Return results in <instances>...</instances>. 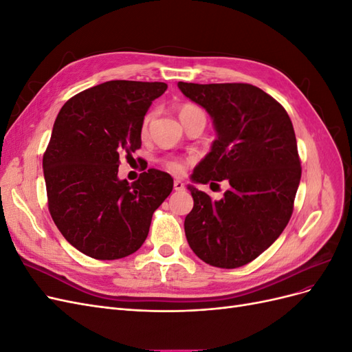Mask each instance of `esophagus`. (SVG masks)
Wrapping results in <instances>:
<instances>
[{"label": "esophagus", "mask_w": 352, "mask_h": 352, "mask_svg": "<svg viewBox=\"0 0 352 352\" xmlns=\"http://www.w3.org/2000/svg\"><path fill=\"white\" fill-rule=\"evenodd\" d=\"M173 188H175V190H177V192H182V190H185V185L182 180H175Z\"/></svg>", "instance_id": "esophagus-1"}]
</instances>
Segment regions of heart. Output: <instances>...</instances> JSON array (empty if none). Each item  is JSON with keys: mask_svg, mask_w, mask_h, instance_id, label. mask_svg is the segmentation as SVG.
Listing matches in <instances>:
<instances>
[{"mask_svg": "<svg viewBox=\"0 0 352 352\" xmlns=\"http://www.w3.org/2000/svg\"><path fill=\"white\" fill-rule=\"evenodd\" d=\"M198 111H202L199 107H197V105L194 104H184L182 107H180V117L184 116H188V114H192V113H198ZM154 120V111H150L145 117H144V122H142V132L145 133L148 131V127H150L151 122ZM163 166L170 170V172L175 173V175H182L185 172V162L184 160L180 158H164L163 160Z\"/></svg>", "mask_w": 352, "mask_h": 352, "instance_id": "b5f03b06", "label": "heart"}]
</instances>
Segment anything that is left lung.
<instances>
[{
	"mask_svg": "<svg viewBox=\"0 0 352 352\" xmlns=\"http://www.w3.org/2000/svg\"><path fill=\"white\" fill-rule=\"evenodd\" d=\"M177 87L208 111L217 131L192 179L230 185L220 201L189 186L194 208L185 219L188 243L210 265L241 267L267 250L292 216L301 179L292 122L278 101L250 83Z\"/></svg>",
	"mask_w": 352,
	"mask_h": 352,
	"instance_id": "1",
	"label": "left lung"
}]
</instances>
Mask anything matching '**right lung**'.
Instances as JSON below:
<instances>
[{
	"mask_svg": "<svg viewBox=\"0 0 352 352\" xmlns=\"http://www.w3.org/2000/svg\"><path fill=\"white\" fill-rule=\"evenodd\" d=\"M166 89L163 82H104L74 95L57 116L42 158L48 210L88 257L119 260L140 250L172 192V176L155 168L131 185L117 177L120 157L140 150L144 116Z\"/></svg>",
	"mask_w": 352,
	"mask_h": 352,
	"instance_id": "right-lung-1",
	"label": "right lung"
}]
</instances>
